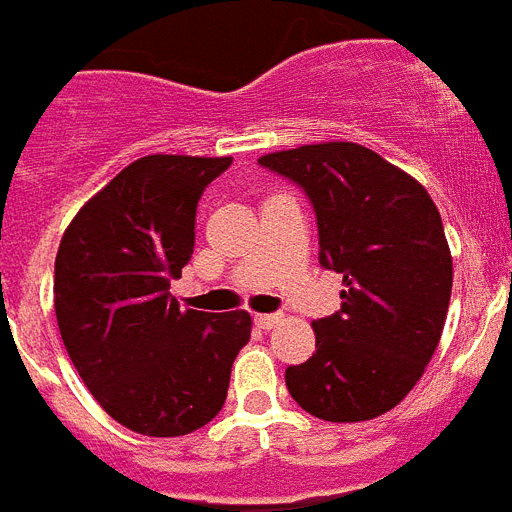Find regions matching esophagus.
<instances>
[{
  "mask_svg": "<svg viewBox=\"0 0 512 512\" xmlns=\"http://www.w3.org/2000/svg\"><path fill=\"white\" fill-rule=\"evenodd\" d=\"M281 323V315H255V326L260 331H270V328H276Z\"/></svg>",
  "mask_w": 512,
  "mask_h": 512,
  "instance_id": "34e87169",
  "label": "esophagus"
}]
</instances>
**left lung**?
<instances>
[{
  "instance_id": "8db88e82",
  "label": "left lung",
  "mask_w": 512,
  "mask_h": 512,
  "mask_svg": "<svg viewBox=\"0 0 512 512\" xmlns=\"http://www.w3.org/2000/svg\"><path fill=\"white\" fill-rule=\"evenodd\" d=\"M257 162L305 189L318 218V260L344 276L339 313L313 323V357L286 368V389L321 421L389 413L426 371L450 307L452 255L434 199L352 141Z\"/></svg>"
}]
</instances>
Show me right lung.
Segmentation results:
<instances>
[{"instance_id": "1", "label": "right lung", "mask_w": 512, "mask_h": 512, "mask_svg": "<svg viewBox=\"0 0 512 512\" xmlns=\"http://www.w3.org/2000/svg\"><path fill=\"white\" fill-rule=\"evenodd\" d=\"M228 165L231 157H139L62 234V344L102 410L136 434L184 436L213 421L252 334L244 310H181L170 297L194 252L199 197Z\"/></svg>"}]
</instances>
